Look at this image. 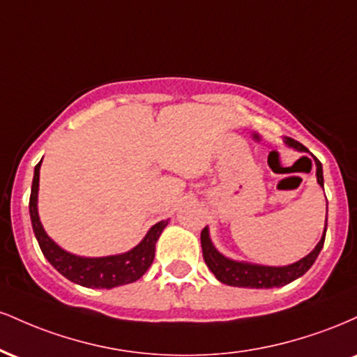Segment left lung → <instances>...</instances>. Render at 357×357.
Segmentation results:
<instances>
[{"instance_id": "1", "label": "left lung", "mask_w": 357, "mask_h": 357, "mask_svg": "<svg viewBox=\"0 0 357 357\" xmlns=\"http://www.w3.org/2000/svg\"><path fill=\"white\" fill-rule=\"evenodd\" d=\"M284 142L292 149L298 151V153H309L307 147H304L301 142L294 141L292 137H285ZM315 161V176H317L319 186L324 188V174H322V165L317 158ZM326 230H327V218L326 225H324V233L315 245V248L309 255H305L296 264L284 265V267H270V265H260L252 264V261L245 260H233V258L223 255L218 252V248L213 245L210 230L208 227L203 228L202 231V248H203V258L206 261L208 268L211 270L221 284H227L231 287H245V289H273V287H284L290 282L297 280L314 265L315 258L319 257L321 250L324 247V240H326Z\"/></svg>"}]
</instances>
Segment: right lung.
I'll return each mask as SVG.
<instances>
[{
    "label": "right lung",
    "instance_id": "right-lung-1",
    "mask_svg": "<svg viewBox=\"0 0 357 357\" xmlns=\"http://www.w3.org/2000/svg\"><path fill=\"white\" fill-rule=\"evenodd\" d=\"M40 166L42 161L35 166L33 183H31L30 195V218L35 236L38 240L45 258L52 264V267L73 284H79L87 289H114L119 285L132 284L147 272L154 260L155 241L169 223V220H162L149 228L146 236L134 248L124 253L107 257H80L73 255L56 245L45 231L38 215V186H40Z\"/></svg>",
    "mask_w": 357,
    "mask_h": 357
}]
</instances>
